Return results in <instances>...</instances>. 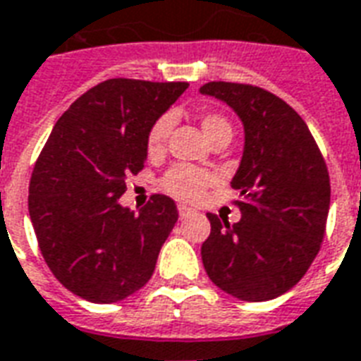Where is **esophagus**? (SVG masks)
Returning <instances> with one entry per match:
<instances>
[{
	"label": "esophagus",
	"mask_w": 361,
	"mask_h": 361,
	"mask_svg": "<svg viewBox=\"0 0 361 361\" xmlns=\"http://www.w3.org/2000/svg\"><path fill=\"white\" fill-rule=\"evenodd\" d=\"M178 212H180V218H181V220H185L188 216L193 214L195 210H193V208H191V207H188V204H180V207H178Z\"/></svg>",
	"instance_id": "1"
}]
</instances>
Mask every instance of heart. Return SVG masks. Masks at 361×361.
Instances as JSON below:
<instances>
[{
    "instance_id": "obj_1",
    "label": "heart",
    "mask_w": 361,
    "mask_h": 361,
    "mask_svg": "<svg viewBox=\"0 0 361 361\" xmlns=\"http://www.w3.org/2000/svg\"><path fill=\"white\" fill-rule=\"evenodd\" d=\"M202 133L207 135L208 141L229 135L231 137V124L220 114H204L201 118ZM172 130V118L162 116L154 122L149 133H147V153L151 157H157L164 151L166 140ZM212 183V176L201 170H195L191 166H173L170 172L164 176V188L180 199H199L202 191Z\"/></svg>"
}]
</instances>
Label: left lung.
Listing matches in <instances>:
<instances>
[{
  "mask_svg": "<svg viewBox=\"0 0 361 361\" xmlns=\"http://www.w3.org/2000/svg\"><path fill=\"white\" fill-rule=\"evenodd\" d=\"M202 95L226 103L243 122L245 145L231 188L241 220L208 212L201 256L208 277L228 295L264 302L293 289L319 252L331 185L306 122L262 87L208 82Z\"/></svg>",
  "mask_w": 361,
  "mask_h": 361,
  "instance_id": "8db88e82",
  "label": "left lung"
}]
</instances>
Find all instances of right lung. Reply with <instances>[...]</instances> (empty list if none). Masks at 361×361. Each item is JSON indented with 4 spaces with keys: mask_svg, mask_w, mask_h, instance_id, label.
<instances>
[{
    "mask_svg": "<svg viewBox=\"0 0 361 361\" xmlns=\"http://www.w3.org/2000/svg\"><path fill=\"white\" fill-rule=\"evenodd\" d=\"M188 82H101L71 105L34 166L28 212L44 260L74 295L118 302L153 276L178 221L166 195L133 212L120 204L126 178L145 166L147 133Z\"/></svg>",
    "mask_w": 361,
    "mask_h": 361,
    "instance_id": "obj_1",
    "label": "right lung"
}]
</instances>
